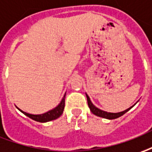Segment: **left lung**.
I'll list each match as a JSON object with an SVG mask.
<instances>
[{"label":"left lung","mask_w":152,"mask_h":152,"mask_svg":"<svg viewBox=\"0 0 152 152\" xmlns=\"http://www.w3.org/2000/svg\"><path fill=\"white\" fill-rule=\"evenodd\" d=\"M86 98H87V103H88V106H89L90 110L93 113L94 115H97V116H100V117H103V118H106V119H115V118H118L120 116H121L122 115H124L126 112H127L132 107H130V108H128L126 110H125L123 111H121V112H118V113H111V112H107V111H102V110H100L99 108L97 107H96V106H94L93 104H92V102H91V100H90V97L88 96V95L87 94H86Z\"/></svg>","instance_id":"1"}]
</instances>
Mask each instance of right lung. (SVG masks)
<instances>
[{
  "mask_svg": "<svg viewBox=\"0 0 152 152\" xmlns=\"http://www.w3.org/2000/svg\"><path fill=\"white\" fill-rule=\"evenodd\" d=\"M65 97H66V94L64 95L61 102H60V104H59L58 106H56V107H55L54 109L47 111V112L44 113V114H41V115L29 114V113H26L25 111H21L18 107H16V108L20 112H22L24 115L30 117L31 119L36 121H38V122H47V121H52V120L57 119L58 117H60L61 115V114L63 113V111H64V107H65Z\"/></svg>",
  "mask_w": 152,
  "mask_h": 152,
  "instance_id": "add662e5",
  "label": "right lung"
}]
</instances>
